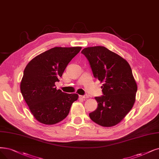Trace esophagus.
<instances>
[{"label":"esophagus","instance_id":"1","mask_svg":"<svg viewBox=\"0 0 159 159\" xmlns=\"http://www.w3.org/2000/svg\"><path fill=\"white\" fill-rule=\"evenodd\" d=\"M80 97L82 98H84V99H86V98H89V95H80Z\"/></svg>","mask_w":159,"mask_h":159}]
</instances>
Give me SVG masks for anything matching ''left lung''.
Here are the masks:
<instances>
[{
	"label": "left lung",
	"mask_w": 159,
	"mask_h": 159,
	"mask_svg": "<svg viewBox=\"0 0 159 159\" xmlns=\"http://www.w3.org/2000/svg\"><path fill=\"white\" fill-rule=\"evenodd\" d=\"M94 77L102 83L103 96L95 97L97 110L89 113L91 119L105 127L119 124L131 110L138 89L129 62L104 46L84 48Z\"/></svg>",
	"instance_id": "obj_1"
}]
</instances>
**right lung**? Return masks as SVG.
I'll list each match as a JSON object with an SVG mask.
<instances>
[{
  "label": "right lung",
  "instance_id": "obj_1",
  "mask_svg": "<svg viewBox=\"0 0 159 159\" xmlns=\"http://www.w3.org/2000/svg\"><path fill=\"white\" fill-rule=\"evenodd\" d=\"M81 47H55L37 55L25 67L20 90L29 110L38 121L55 125L66 117L78 94L57 89L66 67Z\"/></svg>",
  "mask_w": 159,
  "mask_h": 159
}]
</instances>
